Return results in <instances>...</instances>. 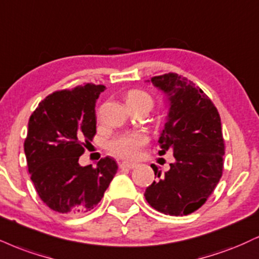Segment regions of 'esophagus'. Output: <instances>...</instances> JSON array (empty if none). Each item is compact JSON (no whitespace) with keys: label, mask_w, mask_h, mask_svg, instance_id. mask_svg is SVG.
<instances>
[{"label":"esophagus","mask_w":259,"mask_h":259,"mask_svg":"<svg viewBox=\"0 0 259 259\" xmlns=\"http://www.w3.org/2000/svg\"><path fill=\"white\" fill-rule=\"evenodd\" d=\"M138 166V164L136 163H129V161H121L119 163V167L120 169H135V167Z\"/></svg>","instance_id":"obj_1"}]
</instances>
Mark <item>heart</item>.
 Segmentation results:
<instances>
[{
  "label": "heart",
  "instance_id": "heart-1",
  "mask_svg": "<svg viewBox=\"0 0 259 259\" xmlns=\"http://www.w3.org/2000/svg\"><path fill=\"white\" fill-rule=\"evenodd\" d=\"M126 102L132 110H152L154 100L142 89H132L126 94ZM148 138L142 132H129L118 134L107 143V149L112 154L124 159H134L140 154L142 147L147 145Z\"/></svg>",
  "mask_w": 259,
  "mask_h": 259
}]
</instances>
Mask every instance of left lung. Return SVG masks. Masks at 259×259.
Segmentation results:
<instances>
[{
    "label": "left lung",
    "mask_w": 259,
    "mask_h": 259,
    "mask_svg": "<svg viewBox=\"0 0 259 259\" xmlns=\"http://www.w3.org/2000/svg\"><path fill=\"white\" fill-rule=\"evenodd\" d=\"M170 100L167 121L158 142L160 154L172 152L176 163L145 192L152 207L170 216H186L200 208L223 174L224 140L216 106L199 87L177 73L152 77Z\"/></svg>",
    "instance_id": "left-lung-1"
}]
</instances>
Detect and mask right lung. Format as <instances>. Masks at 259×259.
<instances>
[{
    "label": "right lung",
    "mask_w": 259,
    "mask_h": 259,
    "mask_svg": "<svg viewBox=\"0 0 259 259\" xmlns=\"http://www.w3.org/2000/svg\"><path fill=\"white\" fill-rule=\"evenodd\" d=\"M102 84L87 83L54 92L29 119L24 142L27 167L40 200L55 212L80 214L99 204L118 166L110 157L95 167L79 157L96 134L95 102Z\"/></svg>",
    "instance_id": "obj_1"
}]
</instances>
